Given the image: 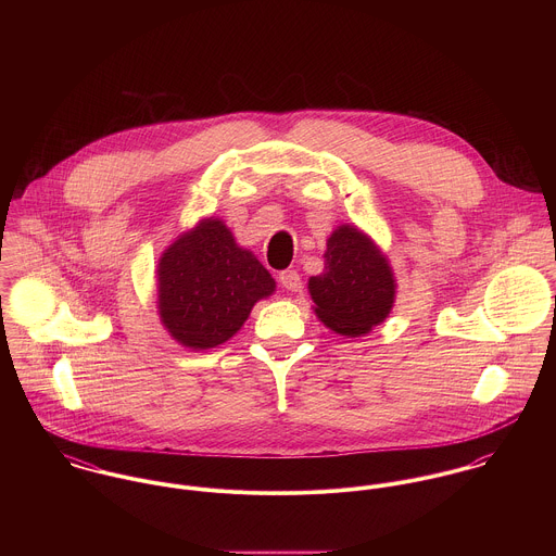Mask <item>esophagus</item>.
<instances>
[{
	"label": "esophagus",
	"mask_w": 556,
	"mask_h": 556,
	"mask_svg": "<svg viewBox=\"0 0 556 556\" xmlns=\"http://www.w3.org/2000/svg\"><path fill=\"white\" fill-rule=\"evenodd\" d=\"M278 280L280 285L287 289V291H302V278L295 269H285L278 274Z\"/></svg>",
	"instance_id": "1"
}]
</instances>
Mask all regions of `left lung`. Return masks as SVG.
<instances>
[{
  "label": "left lung",
  "mask_w": 556,
  "mask_h": 556,
  "mask_svg": "<svg viewBox=\"0 0 556 556\" xmlns=\"http://www.w3.org/2000/svg\"><path fill=\"white\" fill-rule=\"evenodd\" d=\"M317 317L336 333L362 336L390 315L396 285L379 248L355 227L327 239L325 271L308 282Z\"/></svg>",
  "instance_id": "8db88e82"
}]
</instances>
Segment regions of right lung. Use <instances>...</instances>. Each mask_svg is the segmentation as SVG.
Listing matches in <instances>:
<instances>
[{
	"mask_svg": "<svg viewBox=\"0 0 556 556\" xmlns=\"http://www.w3.org/2000/svg\"><path fill=\"white\" fill-rule=\"evenodd\" d=\"M274 287L256 256L239 248L220 220L210 218L162 254L160 318L184 346L212 349L227 342Z\"/></svg>",
	"mask_w": 556,
	"mask_h": 556,
	"instance_id": "add662e5",
	"label": "right lung"
}]
</instances>
